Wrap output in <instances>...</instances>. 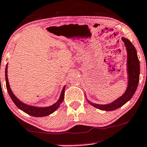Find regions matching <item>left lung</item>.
I'll list each match as a JSON object with an SVG mask.
<instances>
[{
    "label": "left lung",
    "mask_w": 147,
    "mask_h": 147,
    "mask_svg": "<svg viewBox=\"0 0 147 147\" xmlns=\"http://www.w3.org/2000/svg\"><path fill=\"white\" fill-rule=\"evenodd\" d=\"M121 39L125 43L127 51V72L129 79L127 88L123 96L109 105H97L88 101L91 105L100 110L111 111L121 107L132 98L138 87L140 78V62L137 55L136 50L132 43L127 38L122 37Z\"/></svg>",
    "instance_id": "1"
}]
</instances>
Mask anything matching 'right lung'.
Here are the masks:
<instances>
[{
	"instance_id": "obj_1",
	"label": "right lung",
	"mask_w": 147,
	"mask_h": 147,
	"mask_svg": "<svg viewBox=\"0 0 147 147\" xmlns=\"http://www.w3.org/2000/svg\"><path fill=\"white\" fill-rule=\"evenodd\" d=\"M5 79H6V86H7V92H8L9 96H10L11 98L12 99L13 102L15 105L19 108L20 109H21L22 111H23L24 112H25L26 113H27V114L31 115V116L36 117H40L47 116V115L51 114V113H53L54 111H55L57 109H58V107H60V104L62 102L63 100H64V98L65 86L64 87V88H63V90L62 91V94H61L60 99H59L58 101H57L55 104H54L53 105L51 106V107H45V108L31 107V106H28L27 105H25V104L22 103V102L20 101V100L14 96V94H13L11 90L10 87H9L8 78H7V66H6V69H5Z\"/></svg>"
}]
</instances>
